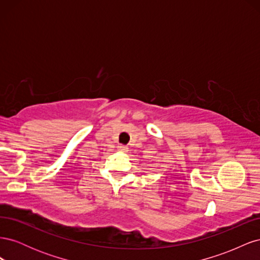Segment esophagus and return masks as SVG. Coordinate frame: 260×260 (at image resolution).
<instances>
[{
	"label": "esophagus",
	"instance_id": "obj_1",
	"mask_svg": "<svg viewBox=\"0 0 260 260\" xmlns=\"http://www.w3.org/2000/svg\"><path fill=\"white\" fill-rule=\"evenodd\" d=\"M118 151H120V152H127L128 151V147L125 146V145H118Z\"/></svg>",
	"mask_w": 260,
	"mask_h": 260
}]
</instances>
